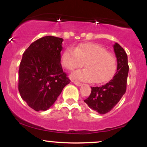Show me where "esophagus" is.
Instances as JSON below:
<instances>
[{"instance_id":"34e87169","label":"esophagus","mask_w":147,"mask_h":147,"mask_svg":"<svg viewBox=\"0 0 147 147\" xmlns=\"http://www.w3.org/2000/svg\"><path fill=\"white\" fill-rule=\"evenodd\" d=\"M73 82L76 86H81L83 85V84L82 83H80V82H76V81H75V82Z\"/></svg>"}]
</instances>
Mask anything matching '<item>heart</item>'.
Here are the masks:
<instances>
[{
    "instance_id": "b5f03b06",
    "label": "heart",
    "mask_w": 147,
    "mask_h": 147,
    "mask_svg": "<svg viewBox=\"0 0 147 147\" xmlns=\"http://www.w3.org/2000/svg\"><path fill=\"white\" fill-rule=\"evenodd\" d=\"M72 79L84 82H94L95 84L107 82L113 76L117 68V61L106 48L95 43H83L75 50L67 48L61 56V64L66 70L73 71Z\"/></svg>"
}]
</instances>
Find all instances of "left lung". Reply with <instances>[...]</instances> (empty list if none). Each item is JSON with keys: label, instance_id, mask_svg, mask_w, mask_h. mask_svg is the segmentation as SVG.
I'll list each match as a JSON object with an SVG mask.
<instances>
[{"label": "left lung", "instance_id": "left-lung-1", "mask_svg": "<svg viewBox=\"0 0 147 147\" xmlns=\"http://www.w3.org/2000/svg\"><path fill=\"white\" fill-rule=\"evenodd\" d=\"M113 48L117 61V72L104 85L100 87H91L90 96L84 100L92 110L99 114H106L112 110L126 90L129 69L127 55L118 43H115Z\"/></svg>", "mask_w": 147, "mask_h": 147}]
</instances>
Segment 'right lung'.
I'll list each match as a JSON object with an SVG mask.
<instances>
[{
	"label": "right lung",
	"instance_id": "obj_1",
	"mask_svg": "<svg viewBox=\"0 0 147 147\" xmlns=\"http://www.w3.org/2000/svg\"><path fill=\"white\" fill-rule=\"evenodd\" d=\"M62 38L46 36L27 48L18 70L21 98L36 111H46L70 82L61 64Z\"/></svg>",
	"mask_w": 147,
	"mask_h": 147
}]
</instances>
